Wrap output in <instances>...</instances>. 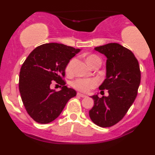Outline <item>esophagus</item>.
I'll return each instance as SVG.
<instances>
[{
    "mask_svg": "<svg viewBox=\"0 0 155 155\" xmlns=\"http://www.w3.org/2000/svg\"><path fill=\"white\" fill-rule=\"evenodd\" d=\"M77 95L79 96V97H87L86 95H84V94H82V93H80V92H78Z\"/></svg>",
    "mask_w": 155,
    "mask_h": 155,
    "instance_id": "esophagus-1",
    "label": "esophagus"
}]
</instances>
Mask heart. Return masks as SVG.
I'll return each mask as SVG.
<instances>
[{
    "mask_svg": "<svg viewBox=\"0 0 155 155\" xmlns=\"http://www.w3.org/2000/svg\"><path fill=\"white\" fill-rule=\"evenodd\" d=\"M96 60H101L100 58L96 55H90L87 58V61L88 64L91 65L92 63L96 61ZM74 63V60H71L69 62L66 66V71L69 72L71 68L72 64ZM98 84L97 79H85V78H79V79H76L72 84V86L74 87L76 90H79L81 92H88L92 88L95 87Z\"/></svg>",
    "mask_w": 155,
    "mask_h": 155,
    "instance_id": "1",
    "label": "heart"
}]
</instances>
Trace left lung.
<instances>
[{
    "label": "left lung",
    "instance_id": "obj_1",
    "mask_svg": "<svg viewBox=\"0 0 155 155\" xmlns=\"http://www.w3.org/2000/svg\"><path fill=\"white\" fill-rule=\"evenodd\" d=\"M106 60V78L99 87L108 90V96H91L94 106L89 111L90 119L97 125L108 127L124 117L138 94L140 82L139 64L130 49L117 43L95 48Z\"/></svg>",
    "mask_w": 155,
    "mask_h": 155
}]
</instances>
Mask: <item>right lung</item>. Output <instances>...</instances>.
<instances>
[{"label":"right lung","instance_id":"1","mask_svg":"<svg viewBox=\"0 0 155 155\" xmlns=\"http://www.w3.org/2000/svg\"><path fill=\"white\" fill-rule=\"evenodd\" d=\"M79 49L62 44L38 46L31 51L21 67L19 90L27 112L36 122L47 124L58 118L68 101L76 95L67 87L63 78L70 60ZM61 84V90L50 88L51 83Z\"/></svg>","mask_w":155,"mask_h":155}]
</instances>
